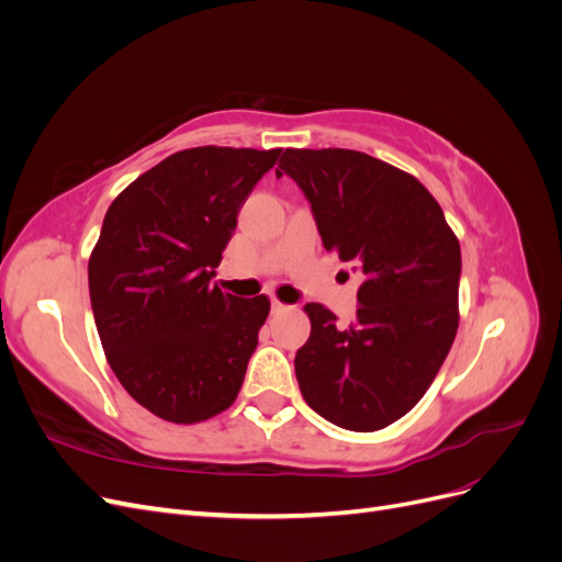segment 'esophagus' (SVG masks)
<instances>
[{
	"label": "esophagus",
	"mask_w": 562,
	"mask_h": 562,
	"mask_svg": "<svg viewBox=\"0 0 562 562\" xmlns=\"http://www.w3.org/2000/svg\"><path fill=\"white\" fill-rule=\"evenodd\" d=\"M288 310H293L291 304H283L279 297H271V312H274V314H283V312H288Z\"/></svg>",
	"instance_id": "obj_1"
}]
</instances>
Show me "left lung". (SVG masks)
<instances>
[{"mask_svg":"<svg viewBox=\"0 0 562 562\" xmlns=\"http://www.w3.org/2000/svg\"><path fill=\"white\" fill-rule=\"evenodd\" d=\"M326 250L361 269L351 326L318 302L297 349L304 401L349 431H378L411 413L443 366L459 326L462 252L438 201L415 176L356 149H285Z\"/></svg>","mask_w":562,"mask_h":562,"instance_id":"left-lung-1","label":"left lung"}]
</instances>
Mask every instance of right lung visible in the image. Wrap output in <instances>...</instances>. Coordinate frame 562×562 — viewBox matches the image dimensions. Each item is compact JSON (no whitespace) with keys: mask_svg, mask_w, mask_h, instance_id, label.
Here are the masks:
<instances>
[{"mask_svg":"<svg viewBox=\"0 0 562 562\" xmlns=\"http://www.w3.org/2000/svg\"><path fill=\"white\" fill-rule=\"evenodd\" d=\"M281 149L192 147L119 194L89 258L95 328L116 380L151 415L211 419L236 401L269 297L211 283L252 187Z\"/></svg>","mask_w":562,"mask_h":562,"instance_id":"1","label":"right lung"}]
</instances>
